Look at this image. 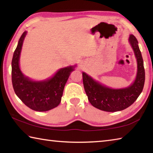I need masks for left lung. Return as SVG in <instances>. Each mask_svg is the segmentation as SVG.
Returning <instances> with one entry per match:
<instances>
[{
  "label": "left lung",
  "instance_id": "left-lung-1",
  "mask_svg": "<svg viewBox=\"0 0 153 153\" xmlns=\"http://www.w3.org/2000/svg\"><path fill=\"white\" fill-rule=\"evenodd\" d=\"M129 42L135 54L138 65L136 79L129 87L121 89L110 88L97 82L84 72L82 73L85 92L93 107L107 112L122 111L132 105L141 94L145 81L143 59L135 36L129 35Z\"/></svg>",
  "mask_w": 153,
  "mask_h": 153
}]
</instances>
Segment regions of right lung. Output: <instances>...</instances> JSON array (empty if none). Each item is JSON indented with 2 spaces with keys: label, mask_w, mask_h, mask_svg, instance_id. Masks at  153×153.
Here are the masks:
<instances>
[{
  "label": "right lung",
  "mask_w": 153,
  "mask_h": 153,
  "mask_svg": "<svg viewBox=\"0 0 153 153\" xmlns=\"http://www.w3.org/2000/svg\"><path fill=\"white\" fill-rule=\"evenodd\" d=\"M27 34L21 36L12 59V84L15 94L24 104L36 111H47L60 104L65 85L75 66L61 68L54 76L44 81H33L25 76L19 68L23 42Z\"/></svg>",
  "instance_id": "obj_1"
}]
</instances>
